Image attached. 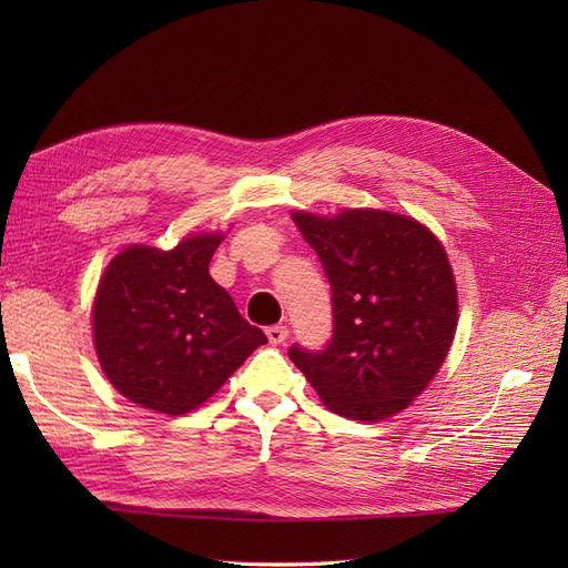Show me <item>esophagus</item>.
<instances>
[{
	"mask_svg": "<svg viewBox=\"0 0 568 568\" xmlns=\"http://www.w3.org/2000/svg\"><path fill=\"white\" fill-rule=\"evenodd\" d=\"M265 334H267V341L272 343V346H280V343H284L288 338V329H286V326H280V324L267 326Z\"/></svg>",
	"mask_w": 568,
	"mask_h": 568,
	"instance_id": "1",
	"label": "esophagus"
}]
</instances>
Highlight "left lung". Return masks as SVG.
Here are the masks:
<instances>
[{
    "mask_svg": "<svg viewBox=\"0 0 568 568\" xmlns=\"http://www.w3.org/2000/svg\"><path fill=\"white\" fill-rule=\"evenodd\" d=\"M332 284L334 332L288 357L336 415L379 422L434 379L457 329V286L438 239L417 220L353 209L294 213Z\"/></svg>",
    "mask_w": 568,
    "mask_h": 568,
    "instance_id": "8db88e82",
    "label": "left lung"
}]
</instances>
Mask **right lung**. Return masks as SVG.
<instances>
[{
    "instance_id": "1",
    "label": "right lung",
    "mask_w": 568,
    "mask_h": 568,
    "mask_svg": "<svg viewBox=\"0 0 568 568\" xmlns=\"http://www.w3.org/2000/svg\"><path fill=\"white\" fill-rule=\"evenodd\" d=\"M220 242L222 234H196L173 251L128 246L109 263L92 311L94 346L128 400L184 415L267 343L211 277Z\"/></svg>"
}]
</instances>
